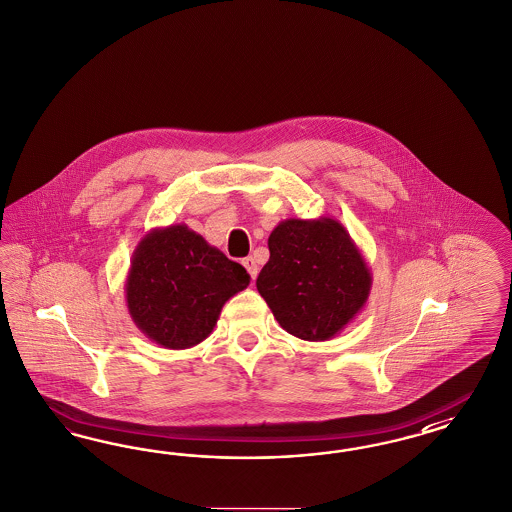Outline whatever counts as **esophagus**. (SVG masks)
I'll use <instances>...</instances> for the list:
<instances>
[{"label":"esophagus","instance_id":"1","mask_svg":"<svg viewBox=\"0 0 512 512\" xmlns=\"http://www.w3.org/2000/svg\"><path fill=\"white\" fill-rule=\"evenodd\" d=\"M243 265H245V269H247L250 279H252V281H256V277H258V264H256V260H254L252 256H248V258L243 260Z\"/></svg>","mask_w":512,"mask_h":512}]
</instances>
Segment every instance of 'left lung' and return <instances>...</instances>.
<instances>
[{"label": "left lung", "instance_id": "left-lung-1", "mask_svg": "<svg viewBox=\"0 0 512 512\" xmlns=\"http://www.w3.org/2000/svg\"><path fill=\"white\" fill-rule=\"evenodd\" d=\"M267 247L271 256L256 288L282 330L303 341H328L362 313L373 275L337 218H286Z\"/></svg>", "mask_w": 512, "mask_h": 512}]
</instances>
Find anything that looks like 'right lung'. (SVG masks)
Masks as SVG:
<instances>
[{"label":"right lung","instance_id":"1","mask_svg":"<svg viewBox=\"0 0 512 512\" xmlns=\"http://www.w3.org/2000/svg\"><path fill=\"white\" fill-rule=\"evenodd\" d=\"M248 282L243 265L186 224H171L139 241L124 292L133 324L156 345L182 350L211 335L226 301Z\"/></svg>","mask_w":512,"mask_h":512}]
</instances>
